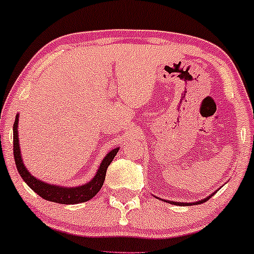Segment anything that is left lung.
Here are the masks:
<instances>
[{"label":"left lung","mask_w":254,"mask_h":254,"mask_svg":"<svg viewBox=\"0 0 254 254\" xmlns=\"http://www.w3.org/2000/svg\"><path fill=\"white\" fill-rule=\"evenodd\" d=\"M215 192H216V191H215ZM212 194H215V193H211L210 196H208V197H206V198H204V199H200V200H198V202H193V203L173 202V200H166V199H164V202H166V203H171V204H174V205H192V204H193V205H196V204H202V203H204V202H206V200H208L209 198H211Z\"/></svg>","instance_id":"left-lung-1"}]
</instances>
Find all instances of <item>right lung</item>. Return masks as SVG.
<instances>
[{"instance_id":"obj_1","label":"right lung","mask_w":254,"mask_h":254,"mask_svg":"<svg viewBox=\"0 0 254 254\" xmlns=\"http://www.w3.org/2000/svg\"><path fill=\"white\" fill-rule=\"evenodd\" d=\"M17 125H19V113L16 115L15 122L13 125V147H14V160H15V165L17 168V172L21 176L24 182L27 184L28 186L39 194L40 197L50 202L60 203V204H78L87 202V200L92 199L95 194L100 191L101 186L104 185L105 177H106V171L109 167L112 160L117 155L119 148H115V149L110 150L106 154L101 161L100 166H99L95 176L90 179V182L83 184L80 186H61V185H52V184L45 183L43 180L38 179L34 176L28 172L27 168L22 161L21 157V150H20V143H19V130H17Z\"/></svg>"}]
</instances>
